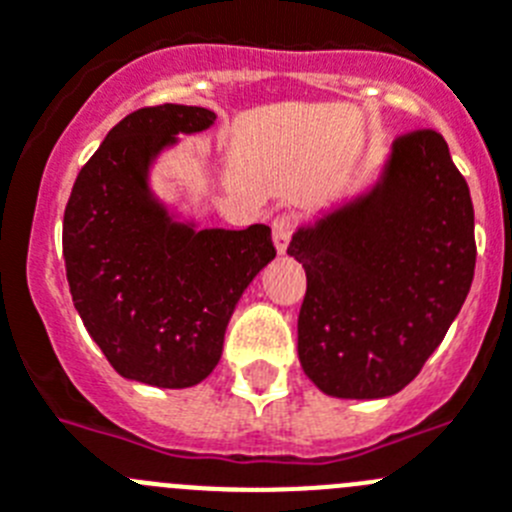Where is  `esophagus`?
Here are the masks:
<instances>
[{
    "label": "esophagus",
    "mask_w": 512,
    "mask_h": 512,
    "mask_svg": "<svg viewBox=\"0 0 512 512\" xmlns=\"http://www.w3.org/2000/svg\"><path fill=\"white\" fill-rule=\"evenodd\" d=\"M296 216L293 214H280L273 219V242H275V250L283 255L290 245V237L296 232Z\"/></svg>",
    "instance_id": "1"
}]
</instances>
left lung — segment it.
<instances>
[{
    "instance_id": "left-lung-1",
    "label": "left lung",
    "mask_w": 512,
    "mask_h": 512,
    "mask_svg": "<svg viewBox=\"0 0 512 512\" xmlns=\"http://www.w3.org/2000/svg\"><path fill=\"white\" fill-rule=\"evenodd\" d=\"M303 262L298 359L334 398L403 390L457 319L474 278L469 186L434 130L393 142L380 181L293 234Z\"/></svg>"
}]
</instances>
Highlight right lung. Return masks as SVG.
Masks as SVG:
<instances>
[{"instance_id":"add662e5","label":"right lung","mask_w":512,"mask_h":512,"mask_svg":"<svg viewBox=\"0 0 512 512\" xmlns=\"http://www.w3.org/2000/svg\"><path fill=\"white\" fill-rule=\"evenodd\" d=\"M214 119L186 104L127 114L81 168L63 214L78 316L119 375L155 388H191L211 375L239 296L275 257L265 224L196 232L150 191L160 150Z\"/></svg>"}]
</instances>
